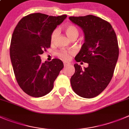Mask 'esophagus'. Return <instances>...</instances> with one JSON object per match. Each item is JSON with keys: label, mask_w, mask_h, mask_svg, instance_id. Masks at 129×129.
I'll return each mask as SVG.
<instances>
[{"label": "esophagus", "mask_w": 129, "mask_h": 129, "mask_svg": "<svg viewBox=\"0 0 129 129\" xmlns=\"http://www.w3.org/2000/svg\"><path fill=\"white\" fill-rule=\"evenodd\" d=\"M69 65H70L69 63H67V62H63V66H64V67L68 66H69Z\"/></svg>", "instance_id": "obj_1"}]
</instances>
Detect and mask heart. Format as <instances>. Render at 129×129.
<instances>
[{"label":"heart","mask_w":129,"mask_h":129,"mask_svg":"<svg viewBox=\"0 0 129 129\" xmlns=\"http://www.w3.org/2000/svg\"><path fill=\"white\" fill-rule=\"evenodd\" d=\"M64 30L66 31V34L68 36L70 39H72L74 38H77L79 36V30L74 25L72 24H68L65 26ZM58 34V30L57 29H55L53 30V32L52 33L50 36V42L52 43H54L56 38ZM74 53V52L73 50H61L57 52V55L61 59L65 61L69 60L70 59L71 55H73Z\"/></svg>","instance_id":"heart-1"}]
</instances>
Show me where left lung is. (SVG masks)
I'll list each match as a JSON object with an SVG mask.
<instances>
[{
  "mask_svg": "<svg viewBox=\"0 0 129 129\" xmlns=\"http://www.w3.org/2000/svg\"><path fill=\"white\" fill-rule=\"evenodd\" d=\"M69 18L83 29L85 36L75 60L88 63L84 69L74 64L71 86L81 97L94 98L107 87L113 77L119 54L117 35L112 25L100 17L87 15Z\"/></svg>",
  "mask_w": 129,
  "mask_h": 129,
  "instance_id": "8db88e82",
  "label": "left lung"
}]
</instances>
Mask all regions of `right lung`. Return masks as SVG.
<instances>
[{
	"mask_svg": "<svg viewBox=\"0 0 129 129\" xmlns=\"http://www.w3.org/2000/svg\"><path fill=\"white\" fill-rule=\"evenodd\" d=\"M67 15L30 14L15 27L10 45V57L16 81L22 91L33 97L49 93L63 69V62L53 58L42 63L40 55L50 47V36Z\"/></svg>",
	"mask_w": 129,
	"mask_h": 129,
	"instance_id": "obj_1",
	"label": "right lung"
}]
</instances>
